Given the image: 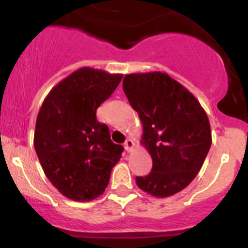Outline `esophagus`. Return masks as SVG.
<instances>
[{
	"instance_id": "obj_1",
	"label": "esophagus",
	"mask_w": 248,
	"mask_h": 248,
	"mask_svg": "<svg viewBox=\"0 0 248 248\" xmlns=\"http://www.w3.org/2000/svg\"><path fill=\"white\" fill-rule=\"evenodd\" d=\"M134 146H136V145H134V141L132 139H127L126 141H124V150H126L127 152L133 151Z\"/></svg>"
}]
</instances>
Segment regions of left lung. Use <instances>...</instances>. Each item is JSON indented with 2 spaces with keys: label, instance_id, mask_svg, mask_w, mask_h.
Returning a JSON list of instances; mask_svg holds the SVG:
<instances>
[{
  "label": "left lung",
  "instance_id": "obj_1",
  "mask_svg": "<svg viewBox=\"0 0 248 248\" xmlns=\"http://www.w3.org/2000/svg\"><path fill=\"white\" fill-rule=\"evenodd\" d=\"M122 86L142 124L140 142L152 158L151 172L137 176V185L157 198L182 191L202 169L211 146L206 112L167 73L127 74Z\"/></svg>",
  "mask_w": 248,
  "mask_h": 248
}]
</instances>
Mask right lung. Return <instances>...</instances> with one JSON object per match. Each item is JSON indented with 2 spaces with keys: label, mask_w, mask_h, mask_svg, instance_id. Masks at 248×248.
<instances>
[{
  "label": "right lung",
  "mask_w": 248,
  "mask_h": 248,
  "mask_svg": "<svg viewBox=\"0 0 248 248\" xmlns=\"http://www.w3.org/2000/svg\"><path fill=\"white\" fill-rule=\"evenodd\" d=\"M122 74L82 67L51 89L36 121L33 144L44 174L62 196L90 202L106 191L124 147L110 139L96 110Z\"/></svg>",
  "instance_id": "right-lung-1"
}]
</instances>
